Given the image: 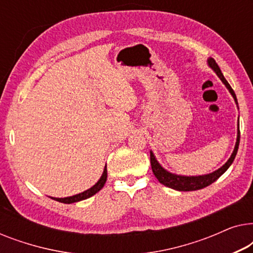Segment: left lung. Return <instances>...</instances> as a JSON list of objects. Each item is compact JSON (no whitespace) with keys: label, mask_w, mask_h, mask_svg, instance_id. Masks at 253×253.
<instances>
[{"label":"left lung","mask_w":253,"mask_h":253,"mask_svg":"<svg viewBox=\"0 0 253 253\" xmlns=\"http://www.w3.org/2000/svg\"><path fill=\"white\" fill-rule=\"evenodd\" d=\"M209 64L210 67L215 71V74L219 76V78L222 81L224 85L227 86V88L229 89V92L233 95V98L235 99V102L237 103V99H236V94H235L234 89L231 88V86L229 85V83L226 81V78L223 77L222 72H221L219 65L216 64V62L214 58H210L209 60ZM240 129H238V133H237V141L236 145H235L234 152L231 154V157L229 158L226 164H224L222 167L217 169V170L213 171L212 174L209 175H203V176H179V175H175L171 174L167 170H165L164 168L159 165V162L157 161V159L153 155V153L151 152V167H152V171L155 175V177L158 178V181L164 184L168 188H171L174 190H178V191H195V190H200L206 188L216 181L217 178L220 177L221 175L223 174L224 171L227 170L228 168L230 167V165L233 164L235 157L237 154V150H238V145H240Z\"/></svg>","instance_id":"8db88e82"}]
</instances>
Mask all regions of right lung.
I'll list each match as a JSON object with an SVG mask.
<instances>
[{"label":"right lung","mask_w":253,"mask_h":253,"mask_svg":"<svg viewBox=\"0 0 253 253\" xmlns=\"http://www.w3.org/2000/svg\"><path fill=\"white\" fill-rule=\"evenodd\" d=\"M106 181H107V166L105 167V169H103L102 176L100 177L98 183H96L95 185H93L91 189L86 190V191L82 192V193H78V195H76V196L67 197V198H51V199L57 200V202L64 203V204H72V203H76V202H81V200L87 199V198H89V197H92L93 195H95V193L98 191H100V190L103 188V185H105Z\"/></svg>","instance_id":"1"}]
</instances>
